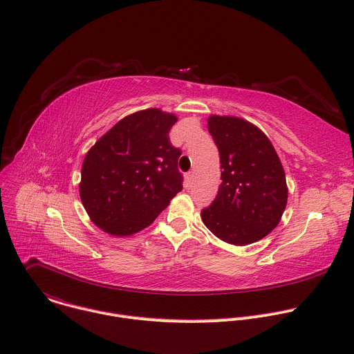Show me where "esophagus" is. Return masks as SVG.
Segmentation results:
<instances>
[{
  "label": "esophagus",
  "mask_w": 354,
  "mask_h": 354,
  "mask_svg": "<svg viewBox=\"0 0 354 354\" xmlns=\"http://www.w3.org/2000/svg\"><path fill=\"white\" fill-rule=\"evenodd\" d=\"M193 178H194V172H187V175H186L187 183H192V182H193Z\"/></svg>",
  "instance_id": "34e87169"
}]
</instances>
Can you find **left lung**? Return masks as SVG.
<instances>
[{
  "instance_id": "8db88e82",
  "label": "left lung",
  "mask_w": 354,
  "mask_h": 354,
  "mask_svg": "<svg viewBox=\"0 0 354 354\" xmlns=\"http://www.w3.org/2000/svg\"><path fill=\"white\" fill-rule=\"evenodd\" d=\"M218 148L221 185L201 210L205 225L231 245L254 243L272 232L287 205L286 174L266 134L243 119L210 116Z\"/></svg>"
}]
</instances>
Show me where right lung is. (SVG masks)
<instances>
[{
    "label": "right lung",
    "mask_w": 354,
    "mask_h": 354,
    "mask_svg": "<svg viewBox=\"0 0 354 354\" xmlns=\"http://www.w3.org/2000/svg\"><path fill=\"white\" fill-rule=\"evenodd\" d=\"M172 113L145 109L126 116L85 156L80 196L99 228L115 236L138 232L182 190V154L169 141Z\"/></svg>",
    "instance_id": "right-lung-1"
}]
</instances>
